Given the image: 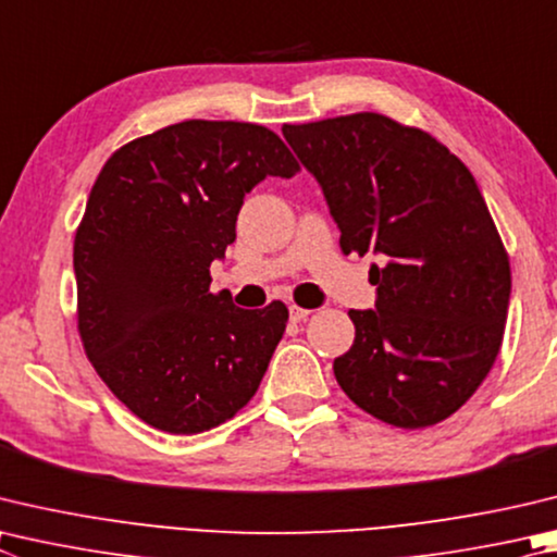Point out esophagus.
<instances>
[{
  "mask_svg": "<svg viewBox=\"0 0 557 557\" xmlns=\"http://www.w3.org/2000/svg\"><path fill=\"white\" fill-rule=\"evenodd\" d=\"M309 313H311V311L305 309V307H297V305L289 307V319H292V321H307Z\"/></svg>",
  "mask_w": 557,
  "mask_h": 557,
  "instance_id": "obj_1",
  "label": "esophagus"
}]
</instances>
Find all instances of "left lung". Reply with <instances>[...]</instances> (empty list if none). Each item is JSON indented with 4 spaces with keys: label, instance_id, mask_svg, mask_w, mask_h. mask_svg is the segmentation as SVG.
<instances>
[{
    "label": "left lung",
    "instance_id": "1",
    "mask_svg": "<svg viewBox=\"0 0 557 557\" xmlns=\"http://www.w3.org/2000/svg\"><path fill=\"white\" fill-rule=\"evenodd\" d=\"M317 177L343 252H375V309L333 360L341 389L399 429L448 419L502 346L511 268L472 173L421 128L350 114L282 128Z\"/></svg>",
    "mask_w": 557,
    "mask_h": 557
}]
</instances>
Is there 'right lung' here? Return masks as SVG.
<instances>
[{
  "mask_svg": "<svg viewBox=\"0 0 557 557\" xmlns=\"http://www.w3.org/2000/svg\"><path fill=\"white\" fill-rule=\"evenodd\" d=\"M297 170L265 126L191 119L131 140L99 173L75 234L77 329L148 426L209 431L258 392L289 311L211 295L209 265L236 240L248 191Z\"/></svg>",
  "mask_w": 557,
  "mask_h": 557,
  "instance_id": "right-lung-1",
  "label": "right lung"
}]
</instances>
